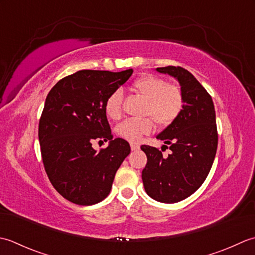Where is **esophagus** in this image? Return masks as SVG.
<instances>
[{
	"label": "esophagus",
	"instance_id": "1",
	"mask_svg": "<svg viewBox=\"0 0 255 255\" xmlns=\"http://www.w3.org/2000/svg\"><path fill=\"white\" fill-rule=\"evenodd\" d=\"M131 149H132V150H137V149H139V144L131 143Z\"/></svg>",
	"mask_w": 255,
	"mask_h": 255
}]
</instances>
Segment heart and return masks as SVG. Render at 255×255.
Returning <instances> with one entry per match:
<instances>
[{"instance_id": "b5f03b06", "label": "heart", "mask_w": 255, "mask_h": 255, "mask_svg": "<svg viewBox=\"0 0 255 255\" xmlns=\"http://www.w3.org/2000/svg\"><path fill=\"white\" fill-rule=\"evenodd\" d=\"M133 90L146 100L143 108L145 119H128L117 127V133L127 141L137 143L153 131L154 122L159 127L174 123L184 110L185 97L177 85L167 84L163 78L146 74L133 82ZM123 92L118 89L107 98L105 110L112 120L122 117ZM151 119H149V118Z\"/></svg>"}]
</instances>
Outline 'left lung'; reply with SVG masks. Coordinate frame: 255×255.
I'll return each mask as SVG.
<instances>
[{"label":"left lung","mask_w":255,"mask_h":255,"mask_svg":"<svg viewBox=\"0 0 255 255\" xmlns=\"http://www.w3.org/2000/svg\"><path fill=\"white\" fill-rule=\"evenodd\" d=\"M156 70L179 81L185 107L177 120L156 136L166 144L162 150L141 146L147 156L142 179L150 198L174 204L193 195L209 174L218 146L216 111L211 96L188 70L175 66ZM166 148L171 150L168 155L162 154Z\"/></svg>","instance_id":"8db88e82"}]
</instances>
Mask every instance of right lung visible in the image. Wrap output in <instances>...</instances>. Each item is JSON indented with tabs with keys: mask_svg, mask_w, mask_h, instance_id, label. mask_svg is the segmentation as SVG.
<instances>
[{
	"mask_svg": "<svg viewBox=\"0 0 255 255\" xmlns=\"http://www.w3.org/2000/svg\"><path fill=\"white\" fill-rule=\"evenodd\" d=\"M132 74L79 70L57 82L46 98L38 126L41 158L51 185L70 202L90 206L105 199L131 152L126 139L113 138L105 103ZM96 139L111 144L97 152Z\"/></svg>",
	"mask_w": 255,
	"mask_h": 255,
	"instance_id": "obj_1",
	"label": "right lung"
}]
</instances>
